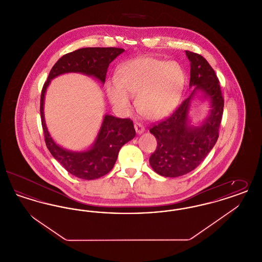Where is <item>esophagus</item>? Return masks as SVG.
<instances>
[{"mask_svg": "<svg viewBox=\"0 0 262 262\" xmlns=\"http://www.w3.org/2000/svg\"><path fill=\"white\" fill-rule=\"evenodd\" d=\"M135 128H136V130H137L138 135H140V134H142L144 132V126L141 125L140 123H135Z\"/></svg>", "mask_w": 262, "mask_h": 262, "instance_id": "1", "label": "esophagus"}]
</instances>
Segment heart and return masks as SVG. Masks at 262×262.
Instances as JSON below:
<instances>
[{
	"label": "heart",
	"mask_w": 262,
	"mask_h": 262,
	"mask_svg": "<svg viewBox=\"0 0 262 262\" xmlns=\"http://www.w3.org/2000/svg\"><path fill=\"white\" fill-rule=\"evenodd\" d=\"M186 75L174 62L140 57L124 63L107 93L113 105L123 111L130 108L129 96H137L138 111L146 118L160 120L176 108L185 88Z\"/></svg>",
	"instance_id": "b5f03b06"
}]
</instances>
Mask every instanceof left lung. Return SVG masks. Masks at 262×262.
<instances>
[{"instance_id": "left-lung-1", "label": "left lung", "mask_w": 262, "mask_h": 262, "mask_svg": "<svg viewBox=\"0 0 262 262\" xmlns=\"http://www.w3.org/2000/svg\"><path fill=\"white\" fill-rule=\"evenodd\" d=\"M190 62L189 86H194L190 96L168 118L154 124L149 132L157 140L151 154L150 166L164 177L174 178L194 170L214 147L222 121L224 98L219 79L208 62L200 54L186 51ZM201 90L212 101V112L200 127L187 125L190 100Z\"/></svg>"}]
</instances>
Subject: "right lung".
<instances>
[{
	"label": "right lung",
	"mask_w": 262,
	"mask_h": 262,
	"mask_svg": "<svg viewBox=\"0 0 262 262\" xmlns=\"http://www.w3.org/2000/svg\"><path fill=\"white\" fill-rule=\"evenodd\" d=\"M122 48H81L68 53L58 60L45 81L40 99V116L47 148L62 167L75 177L83 180H94L108 174L114 167L121 147L136 137V129L130 119H121L106 115L98 137L91 149L72 152L57 145L52 139L44 120V97L51 79L66 73H81L105 82L109 64L121 55Z\"/></svg>",
	"instance_id": "obj_1"
}]
</instances>
